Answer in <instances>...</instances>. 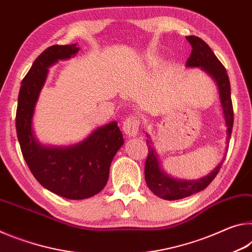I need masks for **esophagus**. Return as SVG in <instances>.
<instances>
[{"label": "esophagus", "mask_w": 252, "mask_h": 252, "mask_svg": "<svg viewBox=\"0 0 252 252\" xmlns=\"http://www.w3.org/2000/svg\"><path fill=\"white\" fill-rule=\"evenodd\" d=\"M140 123H141V121H140V118L138 116H130L123 122L122 129L127 136H135L139 133Z\"/></svg>", "instance_id": "obj_1"}]
</instances>
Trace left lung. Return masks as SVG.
Returning a JSON list of instances; mask_svg holds the SVG:
<instances>
[{
  "mask_svg": "<svg viewBox=\"0 0 252 252\" xmlns=\"http://www.w3.org/2000/svg\"><path fill=\"white\" fill-rule=\"evenodd\" d=\"M187 40L192 46L190 58L188 59L186 66L188 67H201L207 73L212 76L216 81L219 89L220 103L222 106V112L227 126V144L229 143L230 136H231L232 126H233V109L231 101V89H230V81L227 73L218 58L212 52L206 42L200 39L198 36L190 35L187 36ZM148 138H149V134ZM147 146L149 150V155L146 161V167H144V178L146 182L153 193L159 198L164 200H178L189 195L199 192L210 185L211 181L218 174L219 170L222 165L223 160L208 174L198 180H180V179H174L165 173L161 169L158 155L155 149L151 146L150 140H147ZM227 152V151H225Z\"/></svg>",
  "mask_w": 252,
  "mask_h": 252,
  "instance_id": "8db88e82",
  "label": "left lung"
}]
</instances>
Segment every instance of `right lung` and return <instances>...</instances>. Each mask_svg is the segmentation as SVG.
<instances>
[{
  "instance_id": "obj_1",
  "label": "right lung",
  "mask_w": 252,
  "mask_h": 252,
  "mask_svg": "<svg viewBox=\"0 0 252 252\" xmlns=\"http://www.w3.org/2000/svg\"><path fill=\"white\" fill-rule=\"evenodd\" d=\"M79 50L76 44L52 45L35 59L21 83L15 119L21 151L34 178L51 192L71 200L90 198L103 189L111 162L125 143L116 121L69 147L43 146L33 133L34 110L49 67L74 57Z\"/></svg>"
}]
</instances>
